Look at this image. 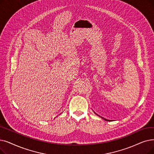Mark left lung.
I'll return each instance as SVG.
<instances>
[{
	"mask_svg": "<svg viewBox=\"0 0 154 154\" xmlns=\"http://www.w3.org/2000/svg\"><path fill=\"white\" fill-rule=\"evenodd\" d=\"M94 113H95V114H96V115H97V116H99V117H101V118H103V119L106 120V121H108V122H111V121H115V120H111V119H106V118H103V117H102V116H99V115H98L97 114V113H96L95 112H94Z\"/></svg>",
	"mask_w": 154,
	"mask_h": 154,
	"instance_id": "1",
	"label": "left lung"
}]
</instances>
